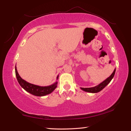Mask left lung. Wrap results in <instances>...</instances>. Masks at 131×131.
Here are the masks:
<instances>
[{
    "label": "left lung",
    "instance_id": "obj_1",
    "mask_svg": "<svg viewBox=\"0 0 131 131\" xmlns=\"http://www.w3.org/2000/svg\"><path fill=\"white\" fill-rule=\"evenodd\" d=\"M116 71V69H115L113 71V73L110 76V77H108L107 79L103 81L102 83H100L99 84L95 86V87H91V88H80L81 90L85 91V92H90V93H97L100 92V91H102L103 88H104L106 86H107L108 84L110 83V81L112 80V79L113 78V76L115 75Z\"/></svg>",
    "mask_w": 131,
    "mask_h": 131
}]
</instances>
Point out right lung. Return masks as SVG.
Returning a JSON list of instances; mask_svg holds the SVG:
<instances>
[{
	"label": "right lung",
	"mask_w": 131,
	"mask_h": 131,
	"mask_svg": "<svg viewBox=\"0 0 131 131\" xmlns=\"http://www.w3.org/2000/svg\"><path fill=\"white\" fill-rule=\"evenodd\" d=\"M15 74L16 79L20 85L27 92H29L31 94L36 96H43L47 95L50 94L55 90V89L57 87L58 81H56L55 83L52 84L50 85L46 86V87H41V86L36 85L33 84H31L27 82L26 80H23L18 72L16 67L15 66ZM59 78V75L56 78V80Z\"/></svg>",
	"instance_id": "right-lung-1"
}]
</instances>
